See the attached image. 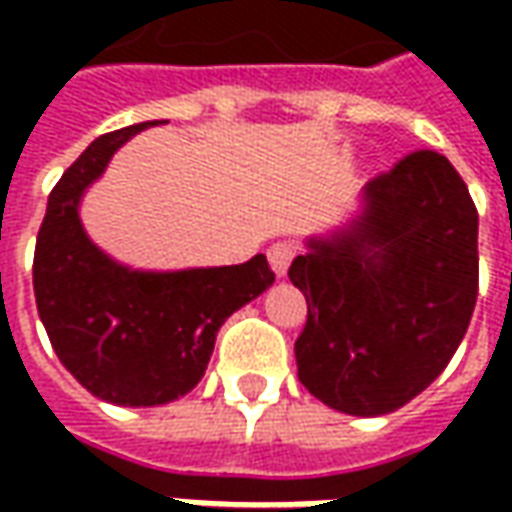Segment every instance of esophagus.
I'll use <instances>...</instances> for the list:
<instances>
[{
  "instance_id": "1",
  "label": "esophagus",
  "mask_w": 512,
  "mask_h": 512,
  "mask_svg": "<svg viewBox=\"0 0 512 512\" xmlns=\"http://www.w3.org/2000/svg\"><path fill=\"white\" fill-rule=\"evenodd\" d=\"M293 256H296V245H290V242H276L267 250V259H270V267L276 270V276H285Z\"/></svg>"
}]
</instances>
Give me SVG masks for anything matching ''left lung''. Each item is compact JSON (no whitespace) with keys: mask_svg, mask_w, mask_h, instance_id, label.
I'll return each instance as SVG.
<instances>
[{"mask_svg":"<svg viewBox=\"0 0 512 512\" xmlns=\"http://www.w3.org/2000/svg\"><path fill=\"white\" fill-rule=\"evenodd\" d=\"M287 270L305 293L299 382L333 410L384 416L442 373L479 296V213L447 156L413 150L370 179L362 213Z\"/></svg>","mask_w":512,"mask_h":512,"instance_id":"8db88e82","label":"left lung"}]
</instances>
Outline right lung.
I'll use <instances>...</instances> for the list:
<instances>
[{"label":"right lung","mask_w":512,"mask_h":512,"mask_svg":"<svg viewBox=\"0 0 512 512\" xmlns=\"http://www.w3.org/2000/svg\"><path fill=\"white\" fill-rule=\"evenodd\" d=\"M142 122L90 142L50 190L33 253L36 310L59 362L93 396L122 407L168 404L205 376L225 319L273 285L259 253L245 265L145 273L116 265L79 222L85 187Z\"/></svg>","instance_id":"right-lung-1"}]
</instances>
